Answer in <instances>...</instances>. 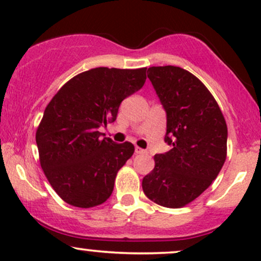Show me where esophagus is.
Returning <instances> with one entry per match:
<instances>
[{
    "instance_id": "34e87169",
    "label": "esophagus",
    "mask_w": 261,
    "mask_h": 261,
    "mask_svg": "<svg viewBox=\"0 0 261 261\" xmlns=\"http://www.w3.org/2000/svg\"><path fill=\"white\" fill-rule=\"evenodd\" d=\"M135 152L136 153H146V151L144 150V148H141V147H139V146H136V147H135Z\"/></svg>"
}]
</instances>
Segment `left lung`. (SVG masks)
Returning a JSON list of instances; mask_svg holds the SVG:
<instances>
[{"instance_id": "obj_1", "label": "left lung", "mask_w": 261, "mask_h": 261, "mask_svg": "<svg viewBox=\"0 0 261 261\" xmlns=\"http://www.w3.org/2000/svg\"><path fill=\"white\" fill-rule=\"evenodd\" d=\"M167 115L168 152L154 154V168L142 179L148 199L181 208L199 197L227 159L228 128L211 91L190 71L173 65L147 70Z\"/></svg>"}]
</instances>
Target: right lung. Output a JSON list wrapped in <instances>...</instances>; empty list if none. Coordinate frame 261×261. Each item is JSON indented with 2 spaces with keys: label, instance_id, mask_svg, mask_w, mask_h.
Instances as JSON below:
<instances>
[{
  "label": "right lung",
  "instance_id": "add662e5",
  "mask_svg": "<svg viewBox=\"0 0 261 261\" xmlns=\"http://www.w3.org/2000/svg\"><path fill=\"white\" fill-rule=\"evenodd\" d=\"M146 69L100 67L65 83L45 108L36 133L39 162L68 204L91 208L111 196L117 171L133 156L131 142L101 137L121 101L144 87Z\"/></svg>",
  "mask_w": 261,
  "mask_h": 261
}]
</instances>
